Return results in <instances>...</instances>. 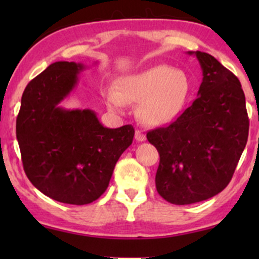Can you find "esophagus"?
I'll use <instances>...</instances> for the list:
<instances>
[{
  "label": "esophagus",
  "mask_w": 259,
  "mask_h": 259,
  "mask_svg": "<svg viewBox=\"0 0 259 259\" xmlns=\"http://www.w3.org/2000/svg\"><path fill=\"white\" fill-rule=\"evenodd\" d=\"M135 139L138 140V141H145V140H146V135H145L144 133L140 132V130H136V132H135Z\"/></svg>",
  "instance_id": "esophagus-1"
}]
</instances>
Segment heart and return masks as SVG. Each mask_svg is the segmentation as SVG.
Here are the masks:
<instances>
[{
  "mask_svg": "<svg viewBox=\"0 0 259 259\" xmlns=\"http://www.w3.org/2000/svg\"><path fill=\"white\" fill-rule=\"evenodd\" d=\"M190 95L186 74L165 64L154 65L142 72L118 80L115 91L105 95L107 106L120 111L125 103H140L139 118L147 125L170 123L181 112Z\"/></svg>",
  "mask_w": 259,
  "mask_h": 259,
  "instance_id": "b5f03b06",
  "label": "heart"
}]
</instances>
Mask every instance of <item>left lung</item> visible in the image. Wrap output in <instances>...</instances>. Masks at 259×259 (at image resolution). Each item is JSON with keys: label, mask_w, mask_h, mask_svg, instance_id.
Returning <instances> with one entry per match:
<instances>
[{"label": "left lung", "mask_w": 259, "mask_h": 259, "mask_svg": "<svg viewBox=\"0 0 259 259\" xmlns=\"http://www.w3.org/2000/svg\"><path fill=\"white\" fill-rule=\"evenodd\" d=\"M189 53H195L203 72L197 99L168 126L147 133L159 153L157 191L173 204L196 203L223 191L248 138L239 79L213 56Z\"/></svg>", "instance_id": "obj_1"}]
</instances>
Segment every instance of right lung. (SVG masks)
Segmentation results:
<instances>
[{"instance_id":"obj_1","label":"right lung","mask_w":259,"mask_h":259,"mask_svg":"<svg viewBox=\"0 0 259 259\" xmlns=\"http://www.w3.org/2000/svg\"><path fill=\"white\" fill-rule=\"evenodd\" d=\"M84 68L56 62L32 79L23 92L16 125L23 168L32 185L52 200L78 206L106 191L135 134L133 125L105 127L91 109L58 106Z\"/></svg>"}]
</instances>
